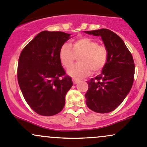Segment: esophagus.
Returning a JSON list of instances; mask_svg holds the SVG:
<instances>
[{
	"label": "esophagus",
	"mask_w": 147,
	"mask_h": 147,
	"mask_svg": "<svg viewBox=\"0 0 147 147\" xmlns=\"http://www.w3.org/2000/svg\"><path fill=\"white\" fill-rule=\"evenodd\" d=\"M72 82H73V84H77V83L79 82V80H77V79L73 78V79H72Z\"/></svg>",
	"instance_id": "esophagus-1"
}]
</instances>
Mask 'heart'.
Instances as JSON below:
<instances>
[{
  "label": "heart",
  "instance_id": "heart-1",
  "mask_svg": "<svg viewBox=\"0 0 147 147\" xmlns=\"http://www.w3.org/2000/svg\"><path fill=\"white\" fill-rule=\"evenodd\" d=\"M69 45L64 44L61 46L59 58L62 65L69 68L78 57V64L67 70V73L72 78H84L90 75L92 71L94 73L99 72L107 63L109 49L105 45L98 44L96 39L81 37L73 40Z\"/></svg>",
  "mask_w": 147,
  "mask_h": 147
}]
</instances>
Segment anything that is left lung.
<instances>
[{
	"label": "left lung",
	"instance_id": "1",
	"mask_svg": "<svg viewBox=\"0 0 147 147\" xmlns=\"http://www.w3.org/2000/svg\"><path fill=\"white\" fill-rule=\"evenodd\" d=\"M100 36L109 49V58L102 72L87 82L85 94L89 109L99 113L114 111L123 101L132 88L135 76V63L121 38L112 31L101 29L85 31Z\"/></svg>",
	"mask_w": 147,
	"mask_h": 147
}]
</instances>
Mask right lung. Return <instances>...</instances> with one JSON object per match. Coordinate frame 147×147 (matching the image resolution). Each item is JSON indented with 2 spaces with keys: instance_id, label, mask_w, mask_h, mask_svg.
<instances>
[{
  "instance_id": "obj_1",
  "label": "right lung",
  "mask_w": 147,
  "mask_h": 147,
  "mask_svg": "<svg viewBox=\"0 0 147 147\" xmlns=\"http://www.w3.org/2000/svg\"><path fill=\"white\" fill-rule=\"evenodd\" d=\"M69 36L63 32L43 31L20 55L18 80L22 93L31 109L41 115L61 112L66 94L73 84L59 58L60 49Z\"/></svg>"
}]
</instances>
